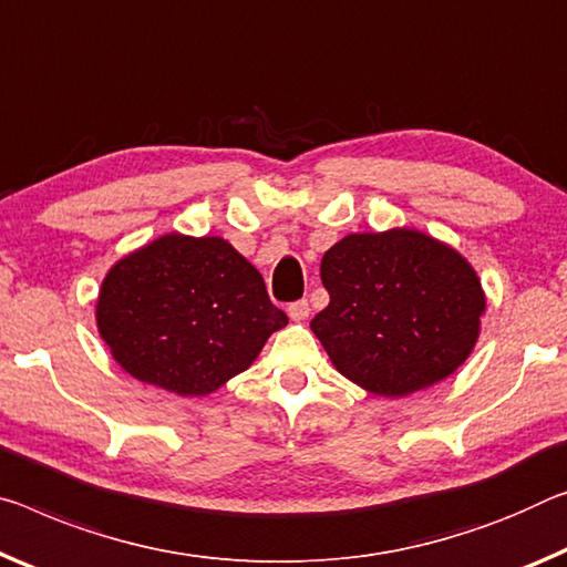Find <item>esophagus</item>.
Segmentation results:
<instances>
[{
  "label": "esophagus",
  "instance_id": "34e87169",
  "mask_svg": "<svg viewBox=\"0 0 567 567\" xmlns=\"http://www.w3.org/2000/svg\"><path fill=\"white\" fill-rule=\"evenodd\" d=\"M287 316H290V320H295V322H300V320L308 318V316H310V305H308V300L292 302L290 308H287Z\"/></svg>",
  "mask_w": 567,
  "mask_h": 567
}]
</instances>
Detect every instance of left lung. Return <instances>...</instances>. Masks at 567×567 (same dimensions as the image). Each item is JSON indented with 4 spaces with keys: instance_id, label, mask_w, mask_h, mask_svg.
<instances>
[{
    "instance_id": "8db88e82",
    "label": "left lung",
    "mask_w": 567,
    "mask_h": 567,
    "mask_svg": "<svg viewBox=\"0 0 567 567\" xmlns=\"http://www.w3.org/2000/svg\"><path fill=\"white\" fill-rule=\"evenodd\" d=\"M328 308L310 328L338 373L401 399L452 375L477 346L482 280L454 247L396 227L336 241L320 262Z\"/></svg>"
}]
</instances>
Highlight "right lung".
I'll list each match as a JSON object with an SVG mask.
<instances>
[{
	"label": "right lung",
	"instance_id": "1",
	"mask_svg": "<svg viewBox=\"0 0 567 567\" xmlns=\"http://www.w3.org/2000/svg\"><path fill=\"white\" fill-rule=\"evenodd\" d=\"M95 322L125 373L188 399L247 371L287 316L227 239L171 231L107 269Z\"/></svg>",
	"mask_w": 567,
	"mask_h": 567
}]
</instances>
